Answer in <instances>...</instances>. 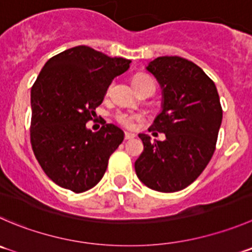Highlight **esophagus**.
Returning a JSON list of instances; mask_svg holds the SVG:
<instances>
[{
	"instance_id": "34e87169",
	"label": "esophagus",
	"mask_w": 252,
	"mask_h": 252,
	"mask_svg": "<svg viewBox=\"0 0 252 252\" xmlns=\"http://www.w3.org/2000/svg\"><path fill=\"white\" fill-rule=\"evenodd\" d=\"M133 137H135V133L125 132V140H132Z\"/></svg>"
}]
</instances>
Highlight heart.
Wrapping results in <instances>:
<instances>
[{"instance_id":"b5f03b06","label":"heart","mask_w":252,"mask_h":252,"mask_svg":"<svg viewBox=\"0 0 252 252\" xmlns=\"http://www.w3.org/2000/svg\"><path fill=\"white\" fill-rule=\"evenodd\" d=\"M147 83H153L152 79L150 78V76L147 75H143V74H138V75H136L135 78H133V85H135V88H140V86L145 85V84ZM110 90H111V86L109 88V90L107 92L110 93ZM137 119V116H135V115H130V114H124V112H117L116 114V120L119 124H121L122 126H125V127H132L133 126V122H135V120Z\"/></svg>"}]
</instances>
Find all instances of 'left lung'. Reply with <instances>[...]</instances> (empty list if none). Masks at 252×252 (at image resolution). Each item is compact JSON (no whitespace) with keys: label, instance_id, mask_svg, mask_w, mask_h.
Masks as SVG:
<instances>
[{"label":"left lung","instance_id":"8db88e82","mask_svg":"<svg viewBox=\"0 0 252 252\" xmlns=\"http://www.w3.org/2000/svg\"><path fill=\"white\" fill-rule=\"evenodd\" d=\"M162 89V111L145 133L143 152L135 162L138 179L148 188L173 193L188 187L212 159L222 119L214 81L202 68L181 57H158L146 66Z\"/></svg>","mask_w":252,"mask_h":252}]
</instances>
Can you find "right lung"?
I'll list each match as a JSON object with an SVG mask.
<instances>
[{
    "label": "right lung",
    "mask_w": 252,
    "mask_h": 252,
    "mask_svg": "<svg viewBox=\"0 0 252 252\" xmlns=\"http://www.w3.org/2000/svg\"><path fill=\"white\" fill-rule=\"evenodd\" d=\"M130 63L78 45L50 58L33 84L32 150L44 173L62 188L83 193L96 186L124 141V131L115 125L105 122L93 132L86 122Z\"/></svg>",
    "instance_id": "right-lung-1"
}]
</instances>
